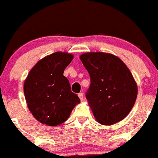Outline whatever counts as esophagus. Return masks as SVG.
<instances>
[{
	"label": "esophagus",
	"mask_w": 158,
	"mask_h": 158,
	"mask_svg": "<svg viewBox=\"0 0 158 158\" xmlns=\"http://www.w3.org/2000/svg\"><path fill=\"white\" fill-rule=\"evenodd\" d=\"M79 99H80V100H83V99H84V95H83V93H79Z\"/></svg>",
	"instance_id": "34e87169"
}]
</instances>
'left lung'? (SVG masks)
<instances>
[{"mask_svg": "<svg viewBox=\"0 0 158 158\" xmlns=\"http://www.w3.org/2000/svg\"><path fill=\"white\" fill-rule=\"evenodd\" d=\"M79 59L91 78L86 98L95 120L112 125L124 119L137 96V85L129 69L108 53H85Z\"/></svg>", "mask_w": 158, "mask_h": 158, "instance_id": "obj_1", "label": "left lung"}]
</instances>
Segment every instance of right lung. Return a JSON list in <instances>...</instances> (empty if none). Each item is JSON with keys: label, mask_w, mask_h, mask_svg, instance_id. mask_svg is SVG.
<instances>
[{"label": "right lung", "mask_w": 158, "mask_h": 158, "mask_svg": "<svg viewBox=\"0 0 158 158\" xmlns=\"http://www.w3.org/2000/svg\"><path fill=\"white\" fill-rule=\"evenodd\" d=\"M73 57L66 52L53 53L38 61L25 80L24 94L28 108L42 124L50 126L63 124L80 102L63 75Z\"/></svg>", "instance_id": "1"}]
</instances>
